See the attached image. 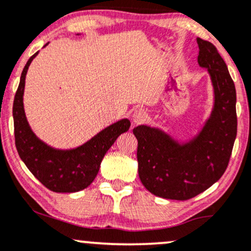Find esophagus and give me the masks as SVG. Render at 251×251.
<instances>
[{"label": "esophagus", "instance_id": "obj_1", "mask_svg": "<svg viewBox=\"0 0 251 251\" xmlns=\"http://www.w3.org/2000/svg\"><path fill=\"white\" fill-rule=\"evenodd\" d=\"M132 119H133L134 124H143L149 119V114H147L146 111L144 108H137V110L133 112V116H132Z\"/></svg>", "mask_w": 251, "mask_h": 251}]
</instances>
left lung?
Returning <instances> with one entry per match:
<instances>
[{
    "label": "left lung",
    "instance_id": "8db88e82",
    "mask_svg": "<svg viewBox=\"0 0 251 251\" xmlns=\"http://www.w3.org/2000/svg\"><path fill=\"white\" fill-rule=\"evenodd\" d=\"M198 63L214 87V107L200 133L185 144L159 128H133L138 140V173L147 191L159 198L185 201L222 176L237 133L236 90L215 45L196 38Z\"/></svg>",
    "mask_w": 251,
    "mask_h": 251
}]
</instances>
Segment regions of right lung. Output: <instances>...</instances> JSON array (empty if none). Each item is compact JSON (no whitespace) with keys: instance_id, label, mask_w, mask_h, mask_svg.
<instances>
[{"instance_id":"obj_1","label":"right lung","mask_w":251,"mask_h":251,"mask_svg":"<svg viewBox=\"0 0 251 251\" xmlns=\"http://www.w3.org/2000/svg\"><path fill=\"white\" fill-rule=\"evenodd\" d=\"M37 53L30 57L24 66L15 95L13 106L15 145L28 170L48 189L56 193L79 192L91 185L98 174L104 155L117 138L128 131L131 123L128 119L119 120L74 150H56L39 140L30 128L23 106L26 72Z\"/></svg>"}]
</instances>
